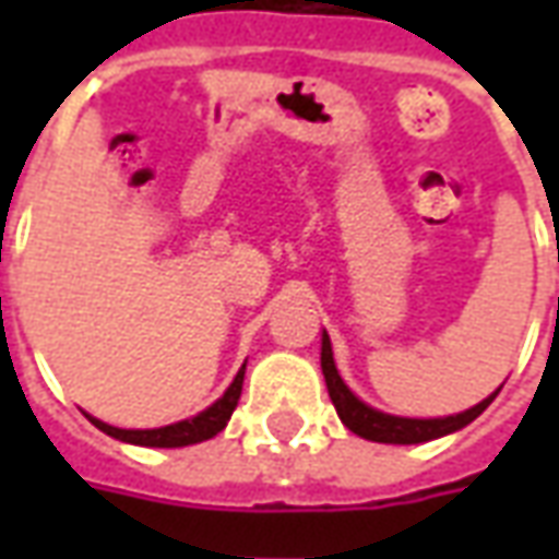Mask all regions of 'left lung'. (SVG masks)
Returning a JSON list of instances; mask_svg holds the SVG:
<instances>
[{
	"label": "left lung",
	"mask_w": 559,
	"mask_h": 559,
	"mask_svg": "<svg viewBox=\"0 0 559 559\" xmlns=\"http://www.w3.org/2000/svg\"><path fill=\"white\" fill-rule=\"evenodd\" d=\"M320 368H323V377H326L329 399L338 411V419L350 428L353 433H359L365 440H374V443H395V445H413V443H428V440H437V437H445V433L461 431L464 425L481 416V411L497 399V392H491L488 399L479 401L476 407H469L464 413H455V416H437V419H411V416H392V413H383L365 404L356 392H353L344 380H341L338 368H335V356H332V341H329L326 329H323V338H320Z\"/></svg>",
	"instance_id": "obj_1"
}]
</instances>
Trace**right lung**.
<instances>
[{
    "label": "right lung",
    "instance_id": "right-lung-1",
    "mask_svg": "<svg viewBox=\"0 0 559 559\" xmlns=\"http://www.w3.org/2000/svg\"><path fill=\"white\" fill-rule=\"evenodd\" d=\"M242 380H245V365L239 368V374L233 377V383L227 386V392L221 395L215 404H209L206 411L197 413L191 419L173 421V425H164V428H116V425H107V421L90 416V421L104 431L107 437H116L122 443L131 445H152V449H179V445H194L203 443L209 437H215L218 431L227 428L236 404H239V395H242Z\"/></svg>",
    "mask_w": 559,
    "mask_h": 559
}]
</instances>
